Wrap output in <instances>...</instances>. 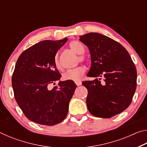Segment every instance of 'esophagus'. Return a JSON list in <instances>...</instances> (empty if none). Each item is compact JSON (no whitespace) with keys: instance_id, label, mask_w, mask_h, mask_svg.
I'll return each mask as SVG.
<instances>
[{"instance_id":"1","label":"esophagus","mask_w":147,"mask_h":147,"mask_svg":"<svg viewBox=\"0 0 147 147\" xmlns=\"http://www.w3.org/2000/svg\"><path fill=\"white\" fill-rule=\"evenodd\" d=\"M75 83H76L77 86H79L82 85V82L80 81H76V82H75Z\"/></svg>"}]
</instances>
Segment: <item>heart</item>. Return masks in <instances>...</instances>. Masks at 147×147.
Wrapping results in <instances>:
<instances>
[{"mask_svg": "<svg viewBox=\"0 0 147 147\" xmlns=\"http://www.w3.org/2000/svg\"><path fill=\"white\" fill-rule=\"evenodd\" d=\"M71 49L73 51L74 53H76L78 54H83L85 52L84 47L80 42L78 41H71L69 44ZM80 59L81 61L84 60V58L82 56H80ZM54 64H55L56 67L61 70L62 67L59 61L58 54H56L54 57ZM86 68L83 66L78 67L75 69H70V70L67 71L65 73H64L63 74V78L66 80H73V81H78L81 79L84 74L86 73Z\"/></svg>", "mask_w": 147, "mask_h": 147, "instance_id": "1", "label": "heart"}]
</instances>
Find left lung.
<instances>
[{"label": "left lung", "instance_id": "obj_1", "mask_svg": "<svg viewBox=\"0 0 147 147\" xmlns=\"http://www.w3.org/2000/svg\"><path fill=\"white\" fill-rule=\"evenodd\" d=\"M80 41L88 47L91 56L87 76L95 78L82 82L88 91L89 111L100 118L123 112L131 104L137 85L136 68L130 54L118 42L99 33L80 36ZM102 77L103 83L100 81Z\"/></svg>", "mask_w": 147, "mask_h": 147}]
</instances>
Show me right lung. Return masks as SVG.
Segmentation results:
<instances>
[{
  "mask_svg": "<svg viewBox=\"0 0 147 147\" xmlns=\"http://www.w3.org/2000/svg\"><path fill=\"white\" fill-rule=\"evenodd\" d=\"M44 40L22 53L12 76L15 98L27 118L42 125L53 126L67 115L76 85L73 80L59 81L61 75L54 64L57 52L67 41Z\"/></svg>",
  "mask_w": 147,
  "mask_h": 147,
  "instance_id": "right-lung-1",
  "label": "right lung"
}]
</instances>
